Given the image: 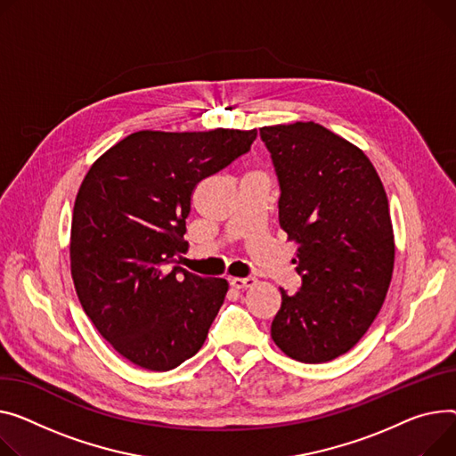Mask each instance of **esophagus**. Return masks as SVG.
Wrapping results in <instances>:
<instances>
[{
    "label": "esophagus",
    "instance_id": "esophagus-1",
    "mask_svg": "<svg viewBox=\"0 0 456 456\" xmlns=\"http://www.w3.org/2000/svg\"><path fill=\"white\" fill-rule=\"evenodd\" d=\"M256 282L258 281L255 277H244V279L236 277V279H231V286L236 288V289H249V288L256 286Z\"/></svg>",
    "mask_w": 456,
    "mask_h": 456
}]
</instances>
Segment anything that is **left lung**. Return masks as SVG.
<instances>
[{
	"label": "left lung",
	"mask_w": 456,
	"mask_h": 456,
	"mask_svg": "<svg viewBox=\"0 0 456 456\" xmlns=\"http://www.w3.org/2000/svg\"><path fill=\"white\" fill-rule=\"evenodd\" d=\"M275 165L279 224L295 244L300 291L281 289L271 338L291 359L346 354L379 314L394 269L387 192L365 151L308 123L260 128Z\"/></svg>",
	"instance_id": "left-lung-1"
}]
</instances>
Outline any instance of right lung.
<instances>
[{
	"label": "right lung",
	"mask_w": 456,
	"mask_h": 456,
	"mask_svg": "<svg viewBox=\"0 0 456 456\" xmlns=\"http://www.w3.org/2000/svg\"><path fill=\"white\" fill-rule=\"evenodd\" d=\"M256 130L130 134L78 189L69 260L86 315L134 365L167 372L198 354L229 284L174 265L201 179L246 154Z\"/></svg>",
	"instance_id": "add662e5"
}]
</instances>
